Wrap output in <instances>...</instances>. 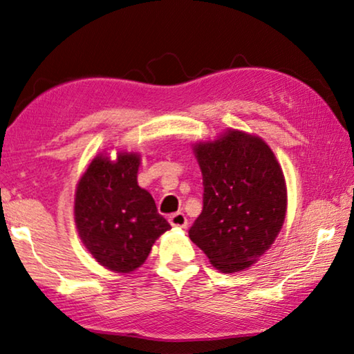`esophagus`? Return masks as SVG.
Returning a JSON list of instances; mask_svg holds the SVG:
<instances>
[{
  "instance_id": "1",
  "label": "esophagus",
  "mask_w": 354,
  "mask_h": 354,
  "mask_svg": "<svg viewBox=\"0 0 354 354\" xmlns=\"http://www.w3.org/2000/svg\"><path fill=\"white\" fill-rule=\"evenodd\" d=\"M169 221H170V225L175 226V227H185V226H187V218H185V215L183 212L171 214L169 217Z\"/></svg>"
}]
</instances>
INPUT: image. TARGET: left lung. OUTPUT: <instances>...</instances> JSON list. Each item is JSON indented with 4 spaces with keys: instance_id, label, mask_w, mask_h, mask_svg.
Segmentation results:
<instances>
[{
    "instance_id": "8db88e82",
    "label": "left lung",
    "mask_w": 354,
    "mask_h": 354,
    "mask_svg": "<svg viewBox=\"0 0 354 354\" xmlns=\"http://www.w3.org/2000/svg\"><path fill=\"white\" fill-rule=\"evenodd\" d=\"M194 151L205 194L189 237L220 272H241L272 247L283 227V170L261 137L236 129L196 143Z\"/></svg>"
}]
</instances>
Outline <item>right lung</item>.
I'll list each match as a JSON object with an SVG mask.
<instances>
[{
	"mask_svg": "<svg viewBox=\"0 0 354 354\" xmlns=\"http://www.w3.org/2000/svg\"><path fill=\"white\" fill-rule=\"evenodd\" d=\"M140 156L100 154L84 171L75 195V221L97 262L117 273L139 268L156 239L170 230L149 192L139 187Z\"/></svg>",
	"mask_w": 354,
	"mask_h": 354,
	"instance_id": "right-lung-1",
	"label": "right lung"
}]
</instances>
